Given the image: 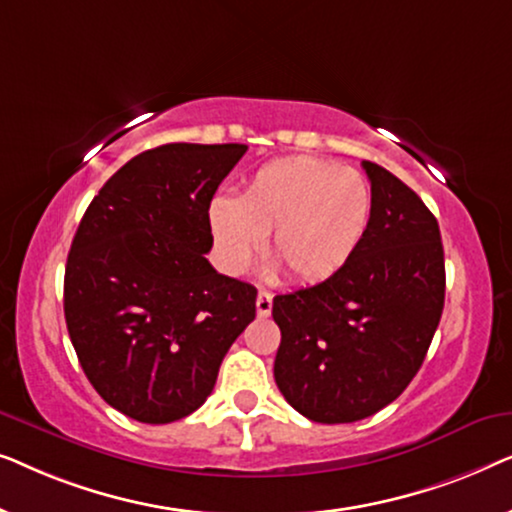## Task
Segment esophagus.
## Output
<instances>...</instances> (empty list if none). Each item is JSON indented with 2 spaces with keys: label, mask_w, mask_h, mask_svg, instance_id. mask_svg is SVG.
Here are the masks:
<instances>
[{
  "label": "esophagus",
  "mask_w": 512,
  "mask_h": 512,
  "mask_svg": "<svg viewBox=\"0 0 512 512\" xmlns=\"http://www.w3.org/2000/svg\"><path fill=\"white\" fill-rule=\"evenodd\" d=\"M256 312H258V317H268V314L272 312V293L270 291H265V289L258 291Z\"/></svg>",
  "instance_id": "esophagus-1"
}]
</instances>
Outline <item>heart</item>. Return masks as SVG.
Segmentation results:
<instances>
[{"instance_id": "heart-1", "label": "heart", "mask_w": 512, "mask_h": 512, "mask_svg": "<svg viewBox=\"0 0 512 512\" xmlns=\"http://www.w3.org/2000/svg\"><path fill=\"white\" fill-rule=\"evenodd\" d=\"M370 216L368 179L352 167L310 156L265 163L244 181L240 198L219 193L207 207L223 268L244 275L272 233L275 268L300 284L338 275L359 251Z\"/></svg>"}]
</instances>
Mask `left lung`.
Returning <instances> with one entry per match:
<instances>
[{
	"label": "left lung",
	"mask_w": 512,
	"mask_h": 512,
	"mask_svg": "<svg viewBox=\"0 0 512 512\" xmlns=\"http://www.w3.org/2000/svg\"><path fill=\"white\" fill-rule=\"evenodd\" d=\"M373 216L338 275L272 300L275 382L312 422L349 424L396 401L422 368L445 305L436 216L389 170L363 163Z\"/></svg>",
	"instance_id": "1"
}]
</instances>
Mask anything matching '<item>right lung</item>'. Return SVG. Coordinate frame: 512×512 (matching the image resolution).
I'll use <instances>...</instances> for the list:
<instances>
[{"mask_svg": "<svg viewBox=\"0 0 512 512\" xmlns=\"http://www.w3.org/2000/svg\"><path fill=\"white\" fill-rule=\"evenodd\" d=\"M247 146L163 144L90 202L65 268V319L97 394L144 424L191 415L256 317V289L219 275L209 200Z\"/></svg>", "mask_w": 512, "mask_h": 512, "instance_id": "1", "label": "right lung"}]
</instances>
